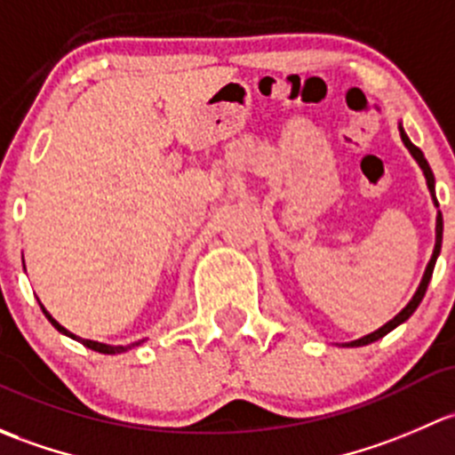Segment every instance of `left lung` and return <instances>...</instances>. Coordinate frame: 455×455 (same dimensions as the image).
<instances>
[{"instance_id":"8db88e82","label":"left lung","mask_w":455,"mask_h":455,"mask_svg":"<svg viewBox=\"0 0 455 455\" xmlns=\"http://www.w3.org/2000/svg\"><path fill=\"white\" fill-rule=\"evenodd\" d=\"M401 138H403V142H405V147L410 148V153H411V156H414L416 162L420 164V168H423L425 177H427V186H429V190H432V196H434V201H436V193H434V172H432V168H429V164H427V159H425L423 151H420L419 147H414V144L410 142V138H407V135H405V131H403V129H401ZM436 205H438V201H436ZM440 245H443V214L438 212V221H436V247H434L432 260H429L427 269H425V275H423V280H420V287H419V291L414 293V298L410 299V304H407V307L403 308V311L399 313V315L395 317V320H390V322H387L386 326H381V329H379V331L370 332V335L362 337V339H355V341H350V344H346V346H366V344H372V341L381 339V337H386L387 332H390L392 329H396V326L403 324V322H405L407 317H410L411 313H414L416 308H419V304L423 302V298H425V291H427V284H429V280H432V274H434V265H436V259H438V254H440Z\"/></svg>"}]
</instances>
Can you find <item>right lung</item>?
I'll list each match as a JSON object with an SVG mask.
<instances>
[{"label": "right lung", "instance_id": "obj_1", "mask_svg": "<svg viewBox=\"0 0 455 455\" xmlns=\"http://www.w3.org/2000/svg\"><path fill=\"white\" fill-rule=\"evenodd\" d=\"M41 304V302H39ZM41 308H44V304H41ZM44 313H45V317H48L50 322H52V326L56 331H60V332H65V335H69V337H74L72 332L69 331H65L63 326L59 324V322L54 320L52 315H50L48 311H45L44 308ZM74 339H78V337H74ZM78 341H83V346H87V348H92V350H96V353H102V355H116V353H124L126 348H131V346H138L140 341H135V344H131V346H107V344H98V341H92V339H78Z\"/></svg>", "mask_w": 455, "mask_h": 455}]
</instances>
